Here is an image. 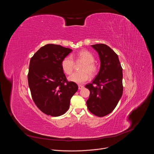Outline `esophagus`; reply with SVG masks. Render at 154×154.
Wrapping results in <instances>:
<instances>
[{
  "instance_id": "esophagus-1",
  "label": "esophagus",
  "mask_w": 154,
  "mask_h": 154,
  "mask_svg": "<svg viewBox=\"0 0 154 154\" xmlns=\"http://www.w3.org/2000/svg\"><path fill=\"white\" fill-rule=\"evenodd\" d=\"M78 86H79V90H82V89H83V88H84V86L83 85H79Z\"/></svg>"
}]
</instances>
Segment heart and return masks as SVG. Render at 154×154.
<instances>
[{
	"mask_svg": "<svg viewBox=\"0 0 154 154\" xmlns=\"http://www.w3.org/2000/svg\"><path fill=\"white\" fill-rule=\"evenodd\" d=\"M77 58L84 62L80 68L81 72L73 73L69 77V80L76 83H83L94 75L97 71V68L94 64V57L89 51L82 50L77 54ZM61 68L65 74H71L74 68V61L71 55L64 57L61 61Z\"/></svg>",
	"mask_w": 154,
	"mask_h": 154,
	"instance_id": "heart-1",
	"label": "heart"
}]
</instances>
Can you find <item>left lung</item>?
<instances>
[{"mask_svg":"<svg viewBox=\"0 0 154 154\" xmlns=\"http://www.w3.org/2000/svg\"><path fill=\"white\" fill-rule=\"evenodd\" d=\"M98 53L100 68L91 83L85 87L90 91L86 101L89 111L103 117L113 112L123 93L122 68L118 55L104 44L92 45Z\"/></svg>","mask_w":154,"mask_h":154,"instance_id":"8db88e82","label":"left lung"}]
</instances>
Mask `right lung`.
<instances>
[{
  "instance_id": "1",
  "label": "right lung",
  "mask_w": 154,
  "mask_h": 154,
  "mask_svg": "<svg viewBox=\"0 0 154 154\" xmlns=\"http://www.w3.org/2000/svg\"><path fill=\"white\" fill-rule=\"evenodd\" d=\"M72 49L48 44L31 58L28 83L32 99L40 110L47 115L59 116L69 108L77 85L68 82L61 68L63 59Z\"/></svg>"
}]
</instances>
